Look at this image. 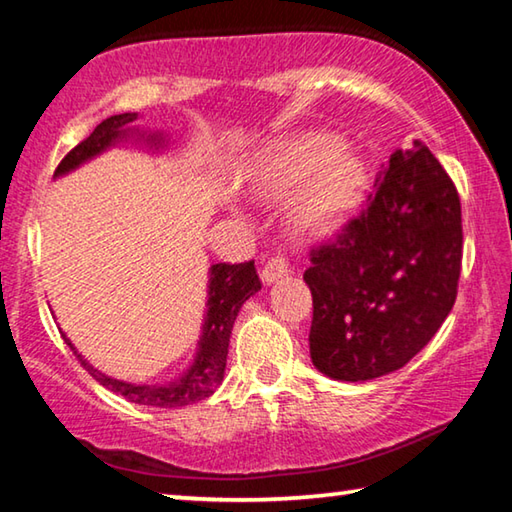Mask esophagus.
I'll list each match as a JSON object with an SVG mask.
<instances>
[{"instance_id": "obj_1", "label": "esophagus", "mask_w": 512, "mask_h": 512, "mask_svg": "<svg viewBox=\"0 0 512 512\" xmlns=\"http://www.w3.org/2000/svg\"><path fill=\"white\" fill-rule=\"evenodd\" d=\"M287 271H289L287 259L280 257V255H275V257L268 259L266 266H264V271H262V282H264V284H273V282L280 280V277L287 275Z\"/></svg>"}]
</instances>
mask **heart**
<instances>
[{
  "mask_svg": "<svg viewBox=\"0 0 512 512\" xmlns=\"http://www.w3.org/2000/svg\"><path fill=\"white\" fill-rule=\"evenodd\" d=\"M343 151V140L332 133H302L273 144L248 173L259 198H287L311 181L291 210V221L302 235H332L350 221L366 192L368 173L357 155Z\"/></svg>",
  "mask_w": 512,
  "mask_h": 512,
  "instance_id": "obj_1",
  "label": "heart"
}]
</instances>
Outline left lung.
I'll return each mask as SVG.
<instances>
[{"label":"left lung","instance_id":"left-lung-1","mask_svg":"<svg viewBox=\"0 0 512 512\" xmlns=\"http://www.w3.org/2000/svg\"><path fill=\"white\" fill-rule=\"evenodd\" d=\"M461 201L427 146L395 151L368 207L311 253L309 352L329 379L368 381L406 366L454 307Z\"/></svg>","mask_w":512,"mask_h":512}]
</instances>
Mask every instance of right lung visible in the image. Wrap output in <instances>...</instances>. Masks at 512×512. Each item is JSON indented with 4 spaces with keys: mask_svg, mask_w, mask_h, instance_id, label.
I'll list each match as a JSON object with an SVG mask.
<instances>
[{
    "mask_svg": "<svg viewBox=\"0 0 512 512\" xmlns=\"http://www.w3.org/2000/svg\"><path fill=\"white\" fill-rule=\"evenodd\" d=\"M137 119H140L137 112H124V115H112L108 119H103L90 133V137H85L79 146H74V149L65 155L63 162L58 164L54 178L67 176L69 171L83 167L85 162L115 149L119 144H140L151 153H162L167 149L169 135H164L160 131H144V128L135 126ZM207 275H210V280H207L205 302L207 309L203 314V327L201 336H198L196 354L187 370L180 372L176 379L162 381V384H133V381L110 377L106 372L94 368L92 363L74 348V343L63 334L65 341L69 348L74 350L76 357H79L83 368L88 370L101 386H106L108 391L121 397H126L128 402L142 406H160V409H178V406L205 400V397H210L223 381L230 334L239 309L244 307V302L250 296H255V293L262 289L255 271V262L212 264Z\"/></svg>",
    "mask_w": 512,
    "mask_h": 512,
    "instance_id": "1",
    "label": "right lung"
}]
</instances>
